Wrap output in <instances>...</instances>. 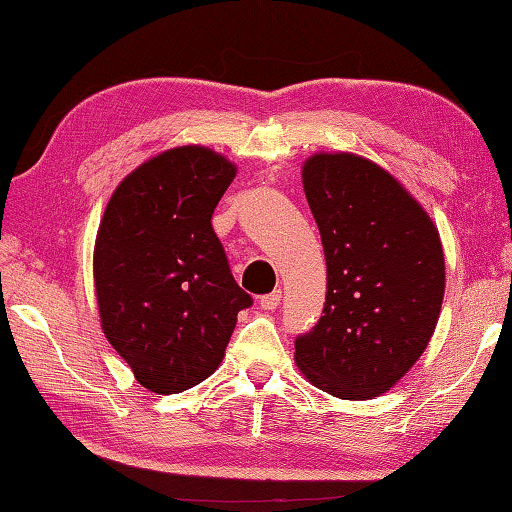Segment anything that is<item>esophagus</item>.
<instances>
[{
	"instance_id": "esophagus-1",
	"label": "esophagus",
	"mask_w": 512,
	"mask_h": 512,
	"mask_svg": "<svg viewBox=\"0 0 512 512\" xmlns=\"http://www.w3.org/2000/svg\"><path fill=\"white\" fill-rule=\"evenodd\" d=\"M279 303H281V290L270 292V295H264L262 299H259V306H262L264 310H275Z\"/></svg>"
}]
</instances>
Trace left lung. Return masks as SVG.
<instances>
[{"mask_svg": "<svg viewBox=\"0 0 512 512\" xmlns=\"http://www.w3.org/2000/svg\"><path fill=\"white\" fill-rule=\"evenodd\" d=\"M301 180L328 295L314 330L295 341V363L336 398H376L416 365L436 332L444 299L438 226L400 180L350 151L312 154Z\"/></svg>", "mask_w": 512, "mask_h": 512, "instance_id": "left-lung-1", "label": "left lung"}]
</instances>
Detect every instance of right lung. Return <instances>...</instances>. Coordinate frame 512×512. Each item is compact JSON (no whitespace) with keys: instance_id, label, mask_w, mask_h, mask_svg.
Returning a JSON list of instances; mask_svg holds the SVG:
<instances>
[{"instance_id":"1","label":"right lung","mask_w":512,"mask_h":512,"mask_svg":"<svg viewBox=\"0 0 512 512\" xmlns=\"http://www.w3.org/2000/svg\"><path fill=\"white\" fill-rule=\"evenodd\" d=\"M235 173L209 147H173L127 173L105 206L92 264L101 328L154 394L209 378L253 303L211 226Z\"/></svg>"}]
</instances>
